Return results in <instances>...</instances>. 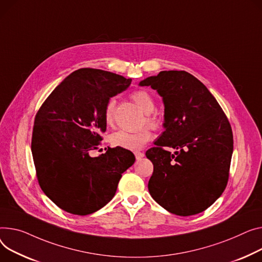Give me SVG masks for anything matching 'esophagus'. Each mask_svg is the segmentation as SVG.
Returning a JSON list of instances; mask_svg holds the SVG:
<instances>
[{
	"mask_svg": "<svg viewBox=\"0 0 262 262\" xmlns=\"http://www.w3.org/2000/svg\"><path fill=\"white\" fill-rule=\"evenodd\" d=\"M135 156H136L137 160H141L144 157V154L141 152V151H135Z\"/></svg>",
	"mask_w": 262,
	"mask_h": 262,
	"instance_id": "1",
	"label": "esophagus"
}]
</instances>
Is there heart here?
Returning <instances> with one entry per match:
<instances>
[{"label":"heart","mask_w":262,"mask_h":262,"mask_svg":"<svg viewBox=\"0 0 262 262\" xmlns=\"http://www.w3.org/2000/svg\"><path fill=\"white\" fill-rule=\"evenodd\" d=\"M132 98L137 105L140 107V110L143 113L147 114L146 120L148 123L152 126L158 125L159 124L158 119H157L155 116L148 115V114H151L156 107L154 98L145 91L135 92ZM114 108H115V101L111 100L107 103L105 115H104V119H105L107 125H111L113 123ZM150 137H151V133L147 127H143L141 129H138L135 132L118 130L111 136V143L116 147H121V148H125L129 150H138L143 147V145L149 140Z\"/></svg>","instance_id":"1"}]
</instances>
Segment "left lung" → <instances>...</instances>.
Masks as SVG:
<instances>
[{"label":"left lung","instance_id":"obj_1","mask_svg":"<svg viewBox=\"0 0 262 262\" xmlns=\"http://www.w3.org/2000/svg\"><path fill=\"white\" fill-rule=\"evenodd\" d=\"M139 85L150 86L164 104V132L145 154L154 164L149 194L171 214H199L228 183L233 154L230 122L205 85L184 71H163Z\"/></svg>","mask_w":262,"mask_h":262}]
</instances>
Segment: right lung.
Returning a JSON list of instances; mask_svg holds the SVG:
<instances>
[{"mask_svg": "<svg viewBox=\"0 0 262 262\" xmlns=\"http://www.w3.org/2000/svg\"><path fill=\"white\" fill-rule=\"evenodd\" d=\"M132 79L94 68H80L66 77L39 110L31 152L39 184L63 211L93 214L115 196L118 183L135 163L132 151L115 147L92 157L106 130L110 99Z\"/></svg>", "mask_w": 262, "mask_h": 262, "instance_id": "obj_1", "label": "right lung"}]
</instances>
